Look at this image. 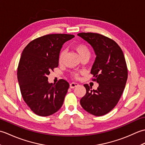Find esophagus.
<instances>
[{
  "label": "esophagus",
  "instance_id": "obj_1",
  "mask_svg": "<svg viewBox=\"0 0 145 145\" xmlns=\"http://www.w3.org/2000/svg\"><path fill=\"white\" fill-rule=\"evenodd\" d=\"M79 85L78 84H77V83H75V82H72L71 83V84H70V88H74L76 87H78Z\"/></svg>",
  "mask_w": 145,
  "mask_h": 145
}]
</instances>
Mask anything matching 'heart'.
Instances as JSON below:
<instances>
[{
	"mask_svg": "<svg viewBox=\"0 0 145 145\" xmlns=\"http://www.w3.org/2000/svg\"><path fill=\"white\" fill-rule=\"evenodd\" d=\"M74 48L75 49V50L78 52V54L80 55V56L81 57L87 54L90 55V49H89L87 46L85 44H76L74 46ZM65 55V51L62 50L60 52L59 58H58V61H59L60 63L63 62ZM72 75L76 78H78L79 76V75L77 72L73 73Z\"/></svg>",
	"mask_w": 145,
	"mask_h": 145,
	"instance_id": "obj_1",
	"label": "heart"
}]
</instances>
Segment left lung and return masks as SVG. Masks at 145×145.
Here are the masks:
<instances>
[{"label": "left lung", "instance_id": "8db88e82", "mask_svg": "<svg viewBox=\"0 0 145 145\" xmlns=\"http://www.w3.org/2000/svg\"><path fill=\"white\" fill-rule=\"evenodd\" d=\"M93 47L97 57L91 73L99 86L97 90L85 84L86 94L80 100L85 111L95 116L109 113L118 103L128 78V69L124 54L116 43L97 33L77 34Z\"/></svg>", "mask_w": 145, "mask_h": 145}]
</instances>
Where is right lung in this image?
<instances>
[{"mask_svg":"<svg viewBox=\"0 0 145 145\" xmlns=\"http://www.w3.org/2000/svg\"><path fill=\"white\" fill-rule=\"evenodd\" d=\"M70 34H48L35 39L22 53L17 78L24 101L32 112L50 116L62 106L69 88L66 80L49 84L47 76L58 66L60 52L65 42L74 37Z\"/></svg>","mask_w":145,"mask_h":145,"instance_id":"1","label":"right lung"}]
</instances>
